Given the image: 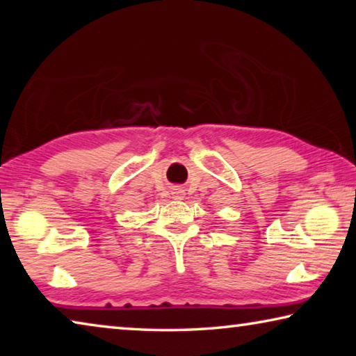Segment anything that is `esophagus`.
Returning <instances> with one entry per match:
<instances>
[{
  "label": "esophagus",
  "mask_w": 356,
  "mask_h": 356,
  "mask_svg": "<svg viewBox=\"0 0 356 356\" xmlns=\"http://www.w3.org/2000/svg\"><path fill=\"white\" fill-rule=\"evenodd\" d=\"M172 197L174 200H184L185 197V191L182 190V188H174V191H172Z\"/></svg>",
  "instance_id": "34e87169"
}]
</instances>
